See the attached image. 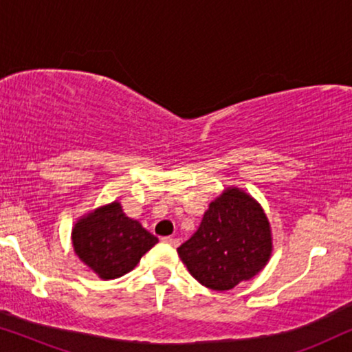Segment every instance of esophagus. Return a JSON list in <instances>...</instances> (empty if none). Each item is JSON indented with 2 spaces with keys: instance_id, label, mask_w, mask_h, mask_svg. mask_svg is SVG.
Returning a JSON list of instances; mask_svg holds the SVG:
<instances>
[{
  "instance_id": "esophagus-1",
  "label": "esophagus",
  "mask_w": 352,
  "mask_h": 352,
  "mask_svg": "<svg viewBox=\"0 0 352 352\" xmlns=\"http://www.w3.org/2000/svg\"><path fill=\"white\" fill-rule=\"evenodd\" d=\"M162 242L166 243V245H170V247H177V245H179V239H176V237H163Z\"/></svg>"
}]
</instances>
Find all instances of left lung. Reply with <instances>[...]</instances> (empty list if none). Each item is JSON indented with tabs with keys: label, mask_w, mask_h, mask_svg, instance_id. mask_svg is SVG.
<instances>
[{
	"label": "left lung",
	"mask_w": 352,
	"mask_h": 352,
	"mask_svg": "<svg viewBox=\"0 0 352 352\" xmlns=\"http://www.w3.org/2000/svg\"><path fill=\"white\" fill-rule=\"evenodd\" d=\"M272 248L271 224L263 206L232 186L211 201L199 229L177 253L197 282L226 292L261 272Z\"/></svg>",
	"instance_id": "8db88e82"
}]
</instances>
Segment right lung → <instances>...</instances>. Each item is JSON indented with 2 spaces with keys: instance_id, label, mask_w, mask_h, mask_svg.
<instances>
[{
  "instance_id": "obj_1",
  "label": "right lung",
  "mask_w": 352,
  "mask_h": 352,
  "mask_svg": "<svg viewBox=\"0 0 352 352\" xmlns=\"http://www.w3.org/2000/svg\"><path fill=\"white\" fill-rule=\"evenodd\" d=\"M157 242L139 221L124 214L117 200L80 216L72 228L75 254L102 280L133 271Z\"/></svg>"
}]
</instances>
